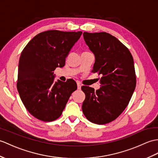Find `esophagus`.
I'll use <instances>...</instances> for the list:
<instances>
[{"mask_svg":"<svg viewBox=\"0 0 158 158\" xmlns=\"http://www.w3.org/2000/svg\"><path fill=\"white\" fill-rule=\"evenodd\" d=\"M81 83L79 82H77V89H81Z\"/></svg>","mask_w":158,"mask_h":158,"instance_id":"34e87169","label":"esophagus"}]
</instances>
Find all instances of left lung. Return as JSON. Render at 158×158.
<instances>
[{
  "mask_svg": "<svg viewBox=\"0 0 158 158\" xmlns=\"http://www.w3.org/2000/svg\"><path fill=\"white\" fill-rule=\"evenodd\" d=\"M83 38L96 58L91 72L102 77L101 87L96 91L81 87L85 94L82 110L90 122L107 124L118 118L133 96L136 87L133 58L129 50L108 33L84 32Z\"/></svg>",
  "mask_w": 158,
  "mask_h": 158,
  "instance_id": "left-lung-1",
  "label": "left lung"
}]
</instances>
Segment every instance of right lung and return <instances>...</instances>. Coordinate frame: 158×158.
<instances>
[{
  "instance_id": "obj_1",
  "label": "right lung",
  "mask_w": 158,
  "mask_h": 158,
  "mask_svg": "<svg viewBox=\"0 0 158 158\" xmlns=\"http://www.w3.org/2000/svg\"><path fill=\"white\" fill-rule=\"evenodd\" d=\"M81 34L82 31H46L33 38L22 51L17 88L25 107L35 118L45 122L59 118L77 88L71 79L54 81V71L64 67Z\"/></svg>"
}]
</instances>
